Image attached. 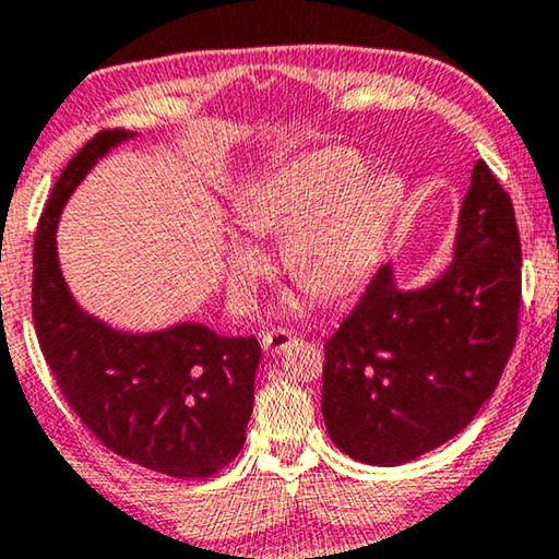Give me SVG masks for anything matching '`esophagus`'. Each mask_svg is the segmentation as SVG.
<instances>
[{
    "mask_svg": "<svg viewBox=\"0 0 559 559\" xmlns=\"http://www.w3.org/2000/svg\"><path fill=\"white\" fill-rule=\"evenodd\" d=\"M296 336L288 329H271V332L263 334V349L271 352V355H283V352L294 347Z\"/></svg>",
    "mask_w": 559,
    "mask_h": 559,
    "instance_id": "1",
    "label": "esophagus"
}]
</instances>
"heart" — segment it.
Returning a JSON list of instances; mask_svg holds the SVG:
<instances>
[{"instance_id": "b5f03b06", "label": "heart", "mask_w": 559, "mask_h": 559, "mask_svg": "<svg viewBox=\"0 0 559 559\" xmlns=\"http://www.w3.org/2000/svg\"><path fill=\"white\" fill-rule=\"evenodd\" d=\"M361 171L365 156L355 148H324L258 187L240 207L250 233L286 235L283 265L319 296H347L367 281L403 202L397 171ZM258 265L248 242H230L235 296L248 294Z\"/></svg>"}]
</instances>
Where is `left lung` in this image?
Returning <instances> with one entry per match:
<instances>
[{
  "mask_svg": "<svg viewBox=\"0 0 559 559\" xmlns=\"http://www.w3.org/2000/svg\"><path fill=\"white\" fill-rule=\"evenodd\" d=\"M519 306L512 198L478 159L443 276L400 290L382 265L326 340L321 413L329 438L355 461L400 466L461 433L497 390Z\"/></svg>",
  "mask_w": 559,
  "mask_h": 559,
  "instance_id": "1",
  "label": "left lung"
}]
</instances>
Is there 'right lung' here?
<instances>
[{
    "mask_svg": "<svg viewBox=\"0 0 559 559\" xmlns=\"http://www.w3.org/2000/svg\"><path fill=\"white\" fill-rule=\"evenodd\" d=\"M133 131H98L62 169L33 250V321L55 382L85 428L121 459L175 478H207L246 443L253 413L255 336L204 324L126 334L73 301L60 273V212L93 164Z\"/></svg>",
    "mask_w": 559,
    "mask_h": 559,
    "instance_id": "1",
    "label": "right lung"
}]
</instances>
